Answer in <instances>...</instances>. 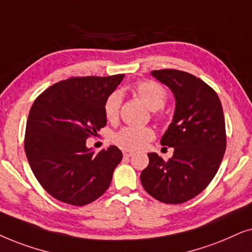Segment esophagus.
Here are the masks:
<instances>
[{
	"label": "esophagus",
	"instance_id": "obj_1",
	"mask_svg": "<svg viewBox=\"0 0 252 252\" xmlns=\"http://www.w3.org/2000/svg\"><path fill=\"white\" fill-rule=\"evenodd\" d=\"M131 156H133V152L130 150H123V157L124 158H130Z\"/></svg>",
	"mask_w": 252,
	"mask_h": 252
}]
</instances>
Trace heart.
Segmentation results:
<instances>
[{"label": "heart", "mask_w": 252, "mask_h": 252, "mask_svg": "<svg viewBox=\"0 0 252 252\" xmlns=\"http://www.w3.org/2000/svg\"><path fill=\"white\" fill-rule=\"evenodd\" d=\"M137 94L151 110H159L167 101V92L160 84L153 80H143L135 86ZM122 93L114 91L107 96L103 112L108 121H115L119 116ZM154 138V131L147 126H126L113 136L116 145L126 150H142Z\"/></svg>", "instance_id": "1"}]
</instances>
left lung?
I'll use <instances>...</instances> for the list:
<instances>
[{
	"mask_svg": "<svg viewBox=\"0 0 252 252\" xmlns=\"http://www.w3.org/2000/svg\"><path fill=\"white\" fill-rule=\"evenodd\" d=\"M154 78L175 96V112L161 145L174 147L165 161L149 153V166L140 174L146 192L166 204H182L209 186L226 151V126L216 91L190 73L174 69L154 70Z\"/></svg>",
	"mask_w": 252,
	"mask_h": 252,
	"instance_id": "obj_1",
	"label": "left lung"
}]
</instances>
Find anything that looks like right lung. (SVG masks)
<instances>
[{"label":"right lung","instance_id":"add662e5","mask_svg":"<svg viewBox=\"0 0 252 252\" xmlns=\"http://www.w3.org/2000/svg\"><path fill=\"white\" fill-rule=\"evenodd\" d=\"M124 75L72 77L43 91L30 110L25 153L36 180L60 202L83 206L108 189L122 152L95 153L86 139L107 123L105 101Z\"/></svg>","mask_w":252,"mask_h":252}]
</instances>
